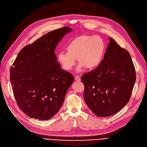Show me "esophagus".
Returning <instances> with one entry per match:
<instances>
[{"instance_id": "34e87169", "label": "esophagus", "mask_w": 147, "mask_h": 147, "mask_svg": "<svg viewBox=\"0 0 147 147\" xmlns=\"http://www.w3.org/2000/svg\"><path fill=\"white\" fill-rule=\"evenodd\" d=\"M75 80H76V81H80L81 80V78H80V77H79V76H76V78H75Z\"/></svg>"}]
</instances>
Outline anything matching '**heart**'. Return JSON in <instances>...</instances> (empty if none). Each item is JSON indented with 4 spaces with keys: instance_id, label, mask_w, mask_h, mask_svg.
I'll use <instances>...</instances> for the list:
<instances>
[{
    "instance_id": "heart-1",
    "label": "heart",
    "mask_w": 147,
    "mask_h": 147,
    "mask_svg": "<svg viewBox=\"0 0 147 147\" xmlns=\"http://www.w3.org/2000/svg\"><path fill=\"white\" fill-rule=\"evenodd\" d=\"M107 46L103 38L99 36L82 34L74 37L66 47L67 52L58 53L57 59L66 71H71L80 63L77 71L80 72L87 68L89 70L97 68L102 63Z\"/></svg>"
}]
</instances>
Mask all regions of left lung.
I'll return each mask as SVG.
<instances>
[{
	"mask_svg": "<svg viewBox=\"0 0 147 147\" xmlns=\"http://www.w3.org/2000/svg\"><path fill=\"white\" fill-rule=\"evenodd\" d=\"M83 96L90 110L99 117L110 116L129 102L136 81V73L127 51L110 38L102 63L84 74Z\"/></svg>",
	"mask_w": 147,
	"mask_h": 147,
	"instance_id": "left-lung-1",
	"label": "left lung"
}]
</instances>
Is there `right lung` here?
<instances>
[{
    "instance_id": "obj_1",
    "label": "right lung",
    "mask_w": 147,
    "mask_h": 147,
    "mask_svg": "<svg viewBox=\"0 0 147 147\" xmlns=\"http://www.w3.org/2000/svg\"><path fill=\"white\" fill-rule=\"evenodd\" d=\"M65 27L52 31L18 53L10 69V81L20 109L40 120L54 116L63 105L74 77L63 70L55 49L68 33Z\"/></svg>"
}]
</instances>
